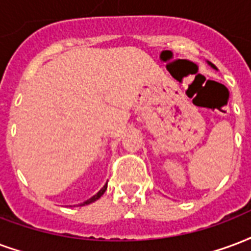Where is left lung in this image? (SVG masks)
Returning a JSON list of instances; mask_svg holds the SVG:
<instances>
[{"label":"left lung","instance_id":"obj_1","mask_svg":"<svg viewBox=\"0 0 251 251\" xmlns=\"http://www.w3.org/2000/svg\"><path fill=\"white\" fill-rule=\"evenodd\" d=\"M209 64H210V62H209ZM211 65V66H213V68H214V69H217V68H215V66H214V65H213V64H210Z\"/></svg>","mask_w":251,"mask_h":251}]
</instances>
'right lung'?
<instances>
[{
    "label": "right lung",
    "mask_w": 251,
    "mask_h": 251,
    "mask_svg": "<svg viewBox=\"0 0 251 251\" xmlns=\"http://www.w3.org/2000/svg\"><path fill=\"white\" fill-rule=\"evenodd\" d=\"M106 189H107V183L106 185H105V186L102 187L101 190H100V192L97 193V194H96V196H93L92 198H89L88 201H85V202H82V203H81V206H85V205H89V203H92V202H94V201H97L98 198H101V196L102 194H103V193L106 192Z\"/></svg>",
    "instance_id": "obj_1"
}]
</instances>
